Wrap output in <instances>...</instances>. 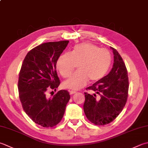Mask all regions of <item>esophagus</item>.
Returning <instances> with one entry per match:
<instances>
[{"mask_svg": "<svg viewBox=\"0 0 148 148\" xmlns=\"http://www.w3.org/2000/svg\"><path fill=\"white\" fill-rule=\"evenodd\" d=\"M76 91H73V90H71V91H69V94H70V95H73V94H76Z\"/></svg>", "mask_w": 148, "mask_h": 148, "instance_id": "1", "label": "esophagus"}]
</instances>
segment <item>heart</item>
Instances as JSON below:
<instances>
[{
	"label": "heart",
	"mask_w": 148,
	"mask_h": 148,
	"mask_svg": "<svg viewBox=\"0 0 148 148\" xmlns=\"http://www.w3.org/2000/svg\"><path fill=\"white\" fill-rule=\"evenodd\" d=\"M112 63L110 52L90 43L77 44L71 53L62 54L56 66L63 77H68L77 64L78 71L63 83V87L78 90L85 86L90 80L95 82L106 74Z\"/></svg>",
	"instance_id": "heart-1"
}]
</instances>
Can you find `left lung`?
Wrapping results in <instances>:
<instances>
[{
	"label": "left lung",
	"instance_id": "obj_1",
	"mask_svg": "<svg viewBox=\"0 0 148 148\" xmlns=\"http://www.w3.org/2000/svg\"><path fill=\"white\" fill-rule=\"evenodd\" d=\"M111 71L92 86L86 88L92 94L85 92L83 110L86 117L95 125H105L114 121L125 106L129 88L128 71L116 49Z\"/></svg>",
	"mask_w": 148,
	"mask_h": 148
}]
</instances>
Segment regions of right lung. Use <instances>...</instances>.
<instances>
[{
    "instance_id": "1",
    "label": "right lung",
    "mask_w": 148,
    "mask_h": 148,
    "mask_svg": "<svg viewBox=\"0 0 148 148\" xmlns=\"http://www.w3.org/2000/svg\"><path fill=\"white\" fill-rule=\"evenodd\" d=\"M69 42H47L33 48L25 56L19 73L18 88L24 110L36 124L45 128L60 122L71 97L63 90L53 97L46 95L49 90H56L60 84L56 63Z\"/></svg>"
}]
</instances>
